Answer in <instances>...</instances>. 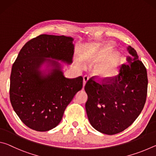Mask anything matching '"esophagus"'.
Listing matches in <instances>:
<instances>
[{"label":"esophagus","mask_w":156,"mask_h":156,"mask_svg":"<svg viewBox=\"0 0 156 156\" xmlns=\"http://www.w3.org/2000/svg\"><path fill=\"white\" fill-rule=\"evenodd\" d=\"M88 80H89L88 76H84L83 77V87L84 86H85V84H86L87 83Z\"/></svg>","instance_id":"34e87169"}]
</instances>
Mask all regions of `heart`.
<instances>
[{"label": "heart", "instance_id": "1", "mask_svg": "<svg viewBox=\"0 0 156 156\" xmlns=\"http://www.w3.org/2000/svg\"><path fill=\"white\" fill-rule=\"evenodd\" d=\"M117 66L115 60L105 62L97 66L96 69V73L100 77L110 78L114 76L117 73Z\"/></svg>", "mask_w": 156, "mask_h": 156}]
</instances>
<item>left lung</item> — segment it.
Returning <instances> with one entry per match:
<instances>
[{
  "label": "left lung",
  "instance_id": "8db88e82",
  "mask_svg": "<svg viewBox=\"0 0 156 156\" xmlns=\"http://www.w3.org/2000/svg\"><path fill=\"white\" fill-rule=\"evenodd\" d=\"M126 49L131 56L126 57L127 64L121 66L117 77L102 84L91 78L84 87L89 122L96 130L107 135L120 133L131 125L146 102L147 69L136 50L131 46Z\"/></svg>",
  "mask_w": 156,
  "mask_h": 156
}]
</instances>
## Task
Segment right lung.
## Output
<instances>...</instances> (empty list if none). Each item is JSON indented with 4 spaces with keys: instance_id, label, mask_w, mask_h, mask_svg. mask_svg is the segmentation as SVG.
<instances>
[{
    "instance_id": "right-lung-1",
    "label": "right lung",
    "mask_w": 156,
    "mask_h": 156,
    "mask_svg": "<svg viewBox=\"0 0 156 156\" xmlns=\"http://www.w3.org/2000/svg\"><path fill=\"white\" fill-rule=\"evenodd\" d=\"M73 41L70 36L42 34L23 47L12 66L10 101L21 121L33 130L56 127L83 87V77L66 78L58 62L72 64Z\"/></svg>"
}]
</instances>
